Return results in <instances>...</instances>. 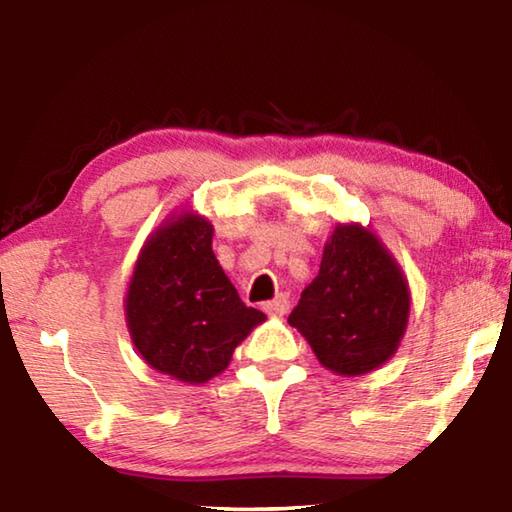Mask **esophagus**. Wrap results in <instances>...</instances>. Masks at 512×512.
I'll return each instance as SVG.
<instances>
[{
  "label": "esophagus",
  "instance_id": "esophagus-1",
  "mask_svg": "<svg viewBox=\"0 0 512 512\" xmlns=\"http://www.w3.org/2000/svg\"><path fill=\"white\" fill-rule=\"evenodd\" d=\"M262 309L266 311L268 316H284V314H287V309H289V298L284 296V293H280V296H275L273 300L264 302Z\"/></svg>",
  "mask_w": 512,
  "mask_h": 512
}]
</instances>
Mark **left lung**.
<instances>
[{"instance_id":"left-lung-1","label":"left lung","mask_w":512,"mask_h":512,"mask_svg":"<svg viewBox=\"0 0 512 512\" xmlns=\"http://www.w3.org/2000/svg\"><path fill=\"white\" fill-rule=\"evenodd\" d=\"M409 309V282L386 246L359 223H339L289 323L327 370L357 377L400 348Z\"/></svg>"}]
</instances>
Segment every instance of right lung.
I'll list each match as a JSON object with an SVG mask.
<instances>
[{
  "label": "right lung",
  "mask_w": 512,
  "mask_h": 512,
  "mask_svg": "<svg viewBox=\"0 0 512 512\" xmlns=\"http://www.w3.org/2000/svg\"><path fill=\"white\" fill-rule=\"evenodd\" d=\"M214 228L194 212L169 216L146 239L126 293V323L162 375L205 384L266 316L246 307L212 250Z\"/></svg>",
  "instance_id": "right-lung-1"
}]
</instances>
